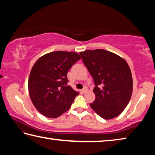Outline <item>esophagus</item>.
<instances>
[{"label":"esophagus","instance_id":"34e87169","mask_svg":"<svg viewBox=\"0 0 155 155\" xmlns=\"http://www.w3.org/2000/svg\"><path fill=\"white\" fill-rule=\"evenodd\" d=\"M88 89L86 87H84L82 89V92L84 93H86V92H88Z\"/></svg>","mask_w":155,"mask_h":155}]
</instances>
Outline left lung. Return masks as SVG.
Masks as SVG:
<instances>
[{
  "label": "left lung",
  "mask_w": 155,
  "mask_h": 155,
  "mask_svg": "<svg viewBox=\"0 0 155 155\" xmlns=\"http://www.w3.org/2000/svg\"><path fill=\"white\" fill-rule=\"evenodd\" d=\"M80 54L95 85V100L90 106L105 120L120 115L128 105L133 92L129 64L117 54L102 49L85 50Z\"/></svg>",
  "instance_id": "8db88e82"
}]
</instances>
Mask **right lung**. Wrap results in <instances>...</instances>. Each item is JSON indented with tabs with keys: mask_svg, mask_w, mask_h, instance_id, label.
Listing matches in <instances>:
<instances>
[{
	"mask_svg": "<svg viewBox=\"0 0 155 155\" xmlns=\"http://www.w3.org/2000/svg\"><path fill=\"white\" fill-rule=\"evenodd\" d=\"M80 56L55 51L37 60L30 73L28 92L35 108L48 118H57L69 109L79 92L67 86V72Z\"/></svg>",
	"mask_w": 155,
	"mask_h": 155,
	"instance_id": "right-lung-1",
	"label": "right lung"
}]
</instances>
